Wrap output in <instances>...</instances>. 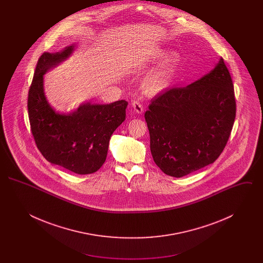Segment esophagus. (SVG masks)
<instances>
[{
	"instance_id": "1",
	"label": "esophagus",
	"mask_w": 263,
	"mask_h": 263,
	"mask_svg": "<svg viewBox=\"0 0 263 263\" xmlns=\"http://www.w3.org/2000/svg\"><path fill=\"white\" fill-rule=\"evenodd\" d=\"M132 107H133L134 111L138 114H142L144 111V106H143V103L141 102V100H134L132 102Z\"/></svg>"
}]
</instances>
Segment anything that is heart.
Returning a JSON list of instances; mask_svg holds the SVG:
<instances>
[{
	"label": "heart",
	"mask_w": 263,
	"mask_h": 263,
	"mask_svg": "<svg viewBox=\"0 0 263 263\" xmlns=\"http://www.w3.org/2000/svg\"><path fill=\"white\" fill-rule=\"evenodd\" d=\"M165 52L163 49L154 51L151 59L154 62L159 61L164 56ZM180 62V57L178 53L172 52L166 55L159 65L150 72L143 82V89L148 95H158L170 87Z\"/></svg>",
	"instance_id": "heart-1"
}]
</instances>
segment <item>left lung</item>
<instances>
[{
  "label": "left lung",
  "instance_id": "8db88e82",
  "mask_svg": "<svg viewBox=\"0 0 263 263\" xmlns=\"http://www.w3.org/2000/svg\"><path fill=\"white\" fill-rule=\"evenodd\" d=\"M236 118L233 81L224 59L185 88L152 100L145 119L154 162L165 175L181 177L221 155Z\"/></svg>",
  "mask_w": 263,
  "mask_h": 263
}]
</instances>
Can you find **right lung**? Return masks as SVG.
<instances>
[{"instance_id":"right-lung-1","label":"right lung","mask_w":263,"mask_h":263,"mask_svg":"<svg viewBox=\"0 0 263 263\" xmlns=\"http://www.w3.org/2000/svg\"><path fill=\"white\" fill-rule=\"evenodd\" d=\"M73 51L74 45H71L60 52H44L40 56L28 90L27 109L31 133L42 156L49 163L75 174L89 175L105 162L109 140L125 120L128 102H85L73 112H56L45 98L43 76Z\"/></svg>"}]
</instances>
